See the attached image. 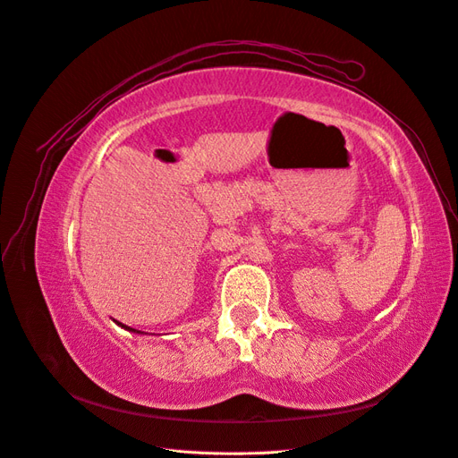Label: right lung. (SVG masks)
Here are the masks:
<instances>
[{
  "label": "right lung",
  "mask_w": 458,
  "mask_h": 458,
  "mask_svg": "<svg viewBox=\"0 0 458 458\" xmlns=\"http://www.w3.org/2000/svg\"><path fill=\"white\" fill-rule=\"evenodd\" d=\"M117 326H120L122 329H125V331H129V333H139V335H146V333H142V331H137V329H132V327H127V326H123V323H120V321H115Z\"/></svg>",
  "instance_id": "obj_1"
}]
</instances>
